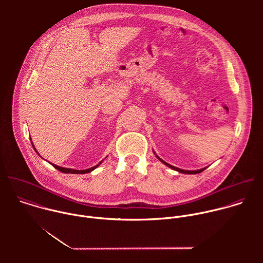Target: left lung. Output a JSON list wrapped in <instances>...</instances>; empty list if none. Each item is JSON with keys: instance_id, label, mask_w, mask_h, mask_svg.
I'll use <instances>...</instances> for the list:
<instances>
[{"instance_id": "obj_1", "label": "left lung", "mask_w": 263, "mask_h": 263, "mask_svg": "<svg viewBox=\"0 0 263 263\" xmlns=\"http://www.w3.org/2000/svg\"><path fill=\"white\" fill-rule=\"evenodd\" d=\"M154 152V151H153ZM154 154H155V152H154ZM156 157L162 162V163H164L166 166H168V167H171V168H173V170H175V171H177V172H179V173H182V174H199V173H201V172H203L206 167H204V168H201V170H197V171H185V170H181V168H178V167H176V166H173V165H171V164H168V163H166L165 161H163L162 159H160L157 155H156Z\"/></svg>"}]
</instances>
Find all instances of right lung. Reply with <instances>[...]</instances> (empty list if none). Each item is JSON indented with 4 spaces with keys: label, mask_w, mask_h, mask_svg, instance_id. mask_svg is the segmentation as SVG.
<instances>
[{
    "label": "right lung",
    "mask_w": 263,
    "mask_h": 263,
    "mask_svg": "<svg viewBox=\"0 0 263 263\" xmlns=\"http://www.w3.org/2000/svg\"><path fill=\"white\" fill-rule=\"evenodd\" d=\"M31 142H32V140H31ZM34 147V146H33ZM35 149V152L39 154V152L36 151V148H34ZM40 155V154H39ZM103 161V160H102ZM102 161L101 162H99L97 165H95V166H92V167H90V168H87V170H73V168H65V167H61V166H58V165H56V164H52L51 162V164L56 168V170H58L59 172H62V173H64V174H87V173H90V172H92L95 168H97L101 163H102Z\"/></svg>",
    "instance_id": "right-lung-1"
}]
</instances>
